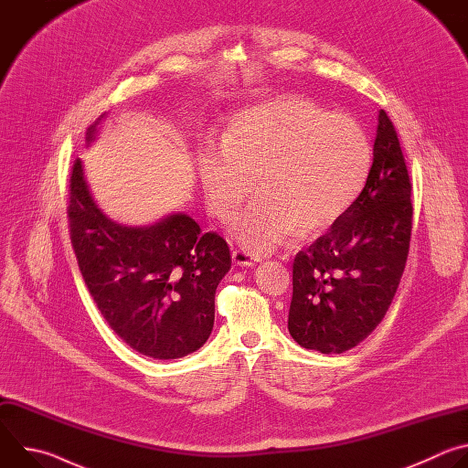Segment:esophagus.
I'll return each mask as SVG.
<instances>
[{
    "label": "esophagus",
    "instance_id": "esophagus-1",
    "mask_svg": "<svg viewBox=\"0 0 468 468\" xmlns=\"http://www.w3.org/2000/svg\"><path fill=\"white\" fill-rule=\"evenodd\" d=\"M231 257H233V262H235L237 266H253L257 261H261L259 255L250 253V251H244V250H233Z\"/></svg>",
    "mask_w": 468,
    "mask_h": 468
}]
</instances>
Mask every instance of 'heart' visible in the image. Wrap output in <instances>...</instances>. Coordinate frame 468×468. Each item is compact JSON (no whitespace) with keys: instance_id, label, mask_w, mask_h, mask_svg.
<instances>
[{"instance_id":"heart-1","label":"heart","mask_w":468,"mask_h":468,"mask_svg":"<svg viewBox=\"0 0 468 468\" xmlns=\"http://www.w3.org/2000/svg\"><path fill=\"white\" fill-rule=\"evenodd\" d=\"M370 166L372 144L356 118L282 96L235 114L224 148L209 144L199 155L197 176L218 220L239 211L257 179L262 194L233 220L229 235L261 253L296 229L309 235L335 224L363 190Z\"/></svg>"}]
</instances>
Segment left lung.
Segmentation results:
<instances>
[{
	"label": "left lung",
	"instance_id": "left-lung-1",
	"mask_svg": "<svg viewBox=\"0 0 468 468\" xmlns=\"http://www.w3.org/2000/svg\"><path fill=\"white\" fill-rule=\"evenodd\" d=\"M413 222L411 181L381 109L374 161L350 209L292 262L289 331L320 354H343L383 320L404 274Z\"/></svg>",
	"mask_w": 468,
	"mask_h": 468
}]
</instances>
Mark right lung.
I'll return each instance as SVG.
<instances>
[{"instance_id": "add662e5", "label": "right lung", "mask_w": 468, "mask_h": 468, "mask_svg": "<svg viewBox=\"0 0 468 468\" xmlns=\"http://www.w3.org/2000/svg\"><path fill=\"white\" fill-rule=\"evenodd\" d=\"M69 220L89 292L125 345L154 359L185 357L206 345L217 287L231 269L220 235L202 233L185 213L144 228L116 224L96 206L81 159L72 166Z\"/></svg>"}]
</instances>
